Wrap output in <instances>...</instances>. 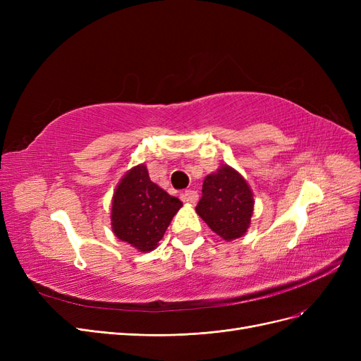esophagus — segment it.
I'll use <instances>...</instances> for the list:
<instances>
[{"label":"esophagus","mask_w":361,"mask_h":361,"mask_svg":"<svg viewBox=\"0 0 361 361\" xmlns=\"http://www.w3.org/2000/svg\"><path fill=\"white\" fill-rule=\"evenodd\" d=\"M182 200L187 202V203H191V204H195V203H197V200H199V194L195 192V191H192V190H187V191L183 192V195H182Z\"/></svg>","instance_id":"34e87169"}]
</instances>
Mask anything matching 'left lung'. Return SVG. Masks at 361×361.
I'll use <instances>...</instances> for the list:
<instances>
[{
	"instance_id": "left-lung-1",
	"label": "left lung",
	"mask_w": 361,
	"mask_h": 361,
	"mask_svg": "<svg viewBox=\"0 0 361 361\" xmlns=\"http://www.w3.org/2000/svg\"><path fill=\"white\" fill-rule=\"evenodd\" d=\"M202 199L195 212L224 241L245 235L255 209L253 191L241 173L227 164L203 180Z\"/></svg>"
}]
</instances>
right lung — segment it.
I'll list each match as a JSON object with an SVG mask.
<instances>
[{"label":"right lung","instance_id":"add662e5","mask_svg":"<svg viewBox=\"0 0 361 361\" xmlns=\"http://www.w3.org/2000/svg\"><path fill=\"white\" fill-rule=\"evenodd\" d=\"M182 202L152 182L145 164L120 179L111 202V228L120 241L138 251L155 250Z\"/></svg>","mask_w":361,"mask_h":361}]
</instances>
